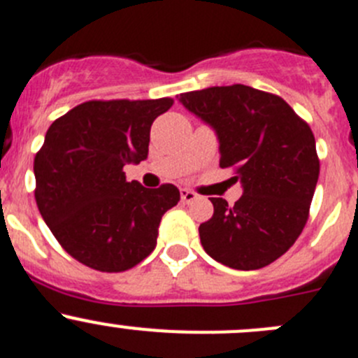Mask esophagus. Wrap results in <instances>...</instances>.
Here are the masks:
<instances>
[{
	"mask_svg": "<svg viewBox=\"0 0 358 358\" xmlns=\"http://www.w3.org/2000/svg\"><path fill=\"white\" fill-rule=\"evenodd\" d=\"M181 200L186 203L193 202V200H196V193L192 192V189H188V188H182L181 189Z\"/></svg>",
	"mask_w": 358,
	"mask_h": 358,
	"instance_id": "obj_1",
	"label": "esophagus"
}]
</instances>
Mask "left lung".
Here are the masks:
<instances>
[{
    "mask_svg": "<svg viewBox=\"0 0 358 358\" xmlns=\"http://www.w3.org/2000/svg\"><path fill=\"white\" fill-rule=\"evenodd\" d=\"M179 101L216 130L220 166L244 188L232 207L210 199L213 217L199 228L203 250L237 271L272 264L308 223L320 176L311 128L281 96L244 84L181 93Z\"/></svg>",
    "mask_w": 358,
    "mask_h": 358,
    "instance_id": "left-lung-1",
    "label": "left lung"
}]
</instances>
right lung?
I'll use <instances>...</instances> for the list:
<instances>
[{"mask_svg":"<svg viewBox=\"0 0 358 358\" xmlns=\"http://www.w3.org/2000/svg\"><path fill=\"white\" fill-rule=\"evenodd\" d=\"M172 105V98L90 100L49 126L33 165L35 200L61 248L83 265L122 272L156 248L179 189L128 182L122 166L148 158L152 121Z\"/></svg>","mask_w":358,"mask_h":358,"instance_id":"1","label":"right lung"}]
</instances>
